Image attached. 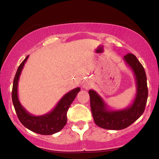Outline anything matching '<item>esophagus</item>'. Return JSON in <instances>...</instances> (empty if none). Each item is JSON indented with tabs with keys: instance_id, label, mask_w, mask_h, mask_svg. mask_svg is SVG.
Listing matches in <instances>:
<instances>
[{
	"instance_id": "34e87169",
	"label": "esophagus",
	"mask_w": 159,
	"mask_h": 159,
	"mask_svg": "<svg viewBox=\"0 0 159 159\" xmlns=\"http://www.w3.org/2000/svg\"><path fill=\"white\" fill-rule=\"evenodd\" d=\"M92 86V83L90 81H88V80H86V81H84V83L83 84V87L84 89H89L90 87Z\"/></svg>"
}]
</instances>
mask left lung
Returning a JSON list of instances; mask_svg holds the SVG:
<instances>
[{
    "label": "left lung",
    "instance_id": "left-lung-1",
    "mask_svg": "<svg viewBox=\"0 0 159 159\" xmlns=\"http://www.w3.org/2000/svg\"><path fill=\"white\" fill-rule=\"evenodd\" d=\"M123 59L132 70L136 79V95L129 106L124 109L112 110L108 108L97 92L92 89L89 91L90 107L94 121L98 126L104 129L122 130L126 128L141 116L145 108L148 89L143 66L131 53L125 56Z\"/></svg>",
    "mask_w": 159,
    "mask_h": 159
}]
</instances>
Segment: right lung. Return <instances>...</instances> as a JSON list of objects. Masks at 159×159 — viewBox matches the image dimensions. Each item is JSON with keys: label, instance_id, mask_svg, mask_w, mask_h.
I'll list each match as a JSON object with an SVG mask.
<instances>
[{"label": "right lung", "instance_id": "obj_1", "mask_svg": "<svg viewBox=\"0 0 159 159\" xmlns=\"http://www.w3.org/2000/svg\"><path fill=\"white\" fill-rule=\"evenodd\" d=\"M29 56H26L25 59L20 65L14 78L11 94L14 107L18 119L25 128L34 133L42 135H52L60 131L65 127L67 120V113L68 109L81 89L80 87H77L65 94L53 109L48 113L40 116L32 115L21 105L17 93L20 76L26 61L29 59Z\"/></svg>", "mask_w": 159, "mask_h": 159}]
</instances>
